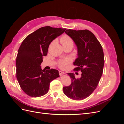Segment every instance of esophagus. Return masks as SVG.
Listing matches in <instances>:
<instances>
[{
	"mask_svg": "<svg viewBox=\"0 0 124 124\" xmlns=\"http://www.w3.org/2000/svg\"><path fill=\"white\" fill-rule=\"evenodd\" d=\"M65 73L63 72H62V71H59V75L60 76H62V75H63V74H64Z\"/></svg>",
	"mask_w": 124,
	"mask_h": 124,
	"instance_id": "34e87169",
	"label": "esophagus"
}]
</instances>
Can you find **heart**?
Listing matches in <instances>:
<instances>
[{
  "instance_id": "1",
  "label": "heart",
  "mask_w": 124,
  "mask_h": 124,
  "mask_svg": "<svg viewBox=\"0 0 124 124\" xmlns=\"http://www.w3.org/2000/svg\"><path fill=\"white\" fill-rule=\"evenodd\" d=\"M61 42L62 43V46H65V45L69 44H73V43L72 39L67 35H64L62 37L61 39ZM72 62V60L70 57H66L63 59L61 60L58 62V66L61 68H65L67 66L69 65Z\"/></svg>"
}]
</instances>
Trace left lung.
Returning <instances> with one entry per match:
<instances>
[{
	"label": "left lung",
	"mask_w": 124,
	"mask_h": 124,
	"mask_svg": "<svg viewBox=\"0 0 124 124\" xmlns=\"http://www.w3.org/2000/svg\"><path fill=\"white\" fill-rule=\"evenodd\" d=\"M65 32L77 47L78 58L73 62L77 67L74 70H80L82 74L81 78H76L74 73H67L71 83L63 87V93L72 99L83 100L94 91L102 76L104 63L103 49L95 35L88 30L67 29Z\"/></svg>",
	"instance_id": "left-lung-1"
}]
</instances>
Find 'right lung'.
Returning <instances> with one entry per match:
<instances>
[{
    "label": "right lung",
    "instance_id": "1",
    "mask_svg": "<svg viewBox=\"0 0 124 124\" xmlns=\"http://www.w3.org/2000/svg\"><path fill=\"white\" fill-rule=\"evenodd\" d=\"M66 28L45 26L31 33L22 42L16 59V78L27 95L39 97L47 93L51 82L59 77L58 71H44L41 63L47 54L50 43L65 31Z\"/></svg>",
    "mask_w": 124,
    "mask_h": 124
}]
</instances>
